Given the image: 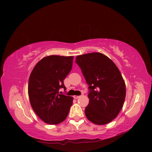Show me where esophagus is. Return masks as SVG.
Here are the masks:
<instances>
[{
	"mask_svg": "<svg viewBox=\"0 0 152 152\" xmlns=\"http://www.w3.org/2000/svg\"><path fill=\"white\" fill-rule=\"evenodd\" d=\"M73 97H74V99H78V98L80 97V96H78V95H74Z\"/></svg>",
	"mask_w": 152,
	"mask_h": 152,
	"instance_id": "obj_1",
	"label": "esophagus"
}]
</instances>
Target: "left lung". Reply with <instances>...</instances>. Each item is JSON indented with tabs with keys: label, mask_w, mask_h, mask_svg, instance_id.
<instances>
[{
	"label": "left lung",
	"mask_w": 152,
	"mask_h": 152,
	"mask_svg": "<svg viewBox=\"0 0 152 152\" xmlns=\"http://www.w3.org/2000/svg\"><path fill=\"white\" fill-rule=\"evenodd\" d=\"M78 64L89 86L87 118L96 125H105L117 117L126 95L125 83L115 63L105 55L90 53L77 56Z\"/></svg>",
	"instance_id": "1"
}]
</instances>
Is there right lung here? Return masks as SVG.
Segmentation results:
<instances>
[{"label": "right lung", "mask_w": 152, "mask_h": 152, "mask_svg": "<svg viewBox=\"0 0 152 152\" xmlns=\"http://www.w3.org/2000/svg\"><path fill=\"white\" fill-rule=\"evenodd\" d=\"M73 58L45 57L31 73L28 84L31 104L36 114L46 124L56 125L63 122L72 104V96L59 94V90H66L63 80L72 69Z\"/></svg>", "instance_id": "1"}]
</instances>
